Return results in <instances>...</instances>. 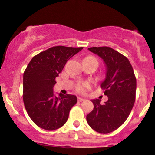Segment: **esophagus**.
Returning a JSON list of instances; mask_svg holds the SVG:
<instances>
[{
    "instance_id": "esophagus-1",
    "label": "esophagus",
    "mask_w": 155,
    "mask_h": 155,
    "mask_svg": "<svg viewBox=\"0 0 155 155\" xmlns=\"http://www.w3.org/2000/svg\"><path fill=\"white\" fill-rule=\"evenodd\" d=\"M84 101H85V99L81 98V97H78V101H79V102H82Z\"/></svg>"
}]
</instances>
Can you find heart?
I'll list each match as a JSON object with an SVG mask.
<instances>
[{
	"label": "heart",
	"instance_id": "1",
	"mask_svg": "<svg viewBox=\"0 0 155 155\" xmlns=\"http://www.w3.org/2000/svg\"><path fill=\"white\" fill-rule=\"evenodd\" d=\"M87 58H93V57H87ZM90 87V84L89 82H84V83L81 84H79V86L77 87V90L79 92H82L83 93V92H86V90Z\"/></svg>",
	"mask_w": 155,
	"mask_h": 155
}]
</instances>
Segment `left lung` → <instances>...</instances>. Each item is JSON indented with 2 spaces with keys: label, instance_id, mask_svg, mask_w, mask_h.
Instances as JSON below:
<instances>
[{
  "label": "left lung",
  "instance_id": "8db88e82",
  "mask_svg": "<svg viewBox=\"0 0 155 155\" xmlns=\"http://www.w3.org/2000/svg\"><path fill=\"white\" fill-rule=\"evenodd\" d=\"M106 65V78L101 84L108 101L93 99V110L87 115L89 125L96 132L108 133L125 122L136 99V79L132 65L126 57L111 47H90Z\"/></svg>",
  "mask_w": 155,
  "mask_h": 155
}]
</instances>
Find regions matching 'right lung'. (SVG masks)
Here are the masks:
<instances>
[{
    "label": "right lung",
    "mask_w": 155,
    "mask_h": 155,
    "mask_svg": "<svg viewBox=\"0 0 155 155\" xmlns=\"http://www.w3.org/2000/svg\"><path fill=\"white\" fill-rule=\"evenodd\" d=\"M83 47H53L32 58L23 74V101L28 115L41 128L54 130L65 124L77 102L74 95H54L55 78Z\"/></svg>",
    "instance_id": "1"
}]
</instances>
